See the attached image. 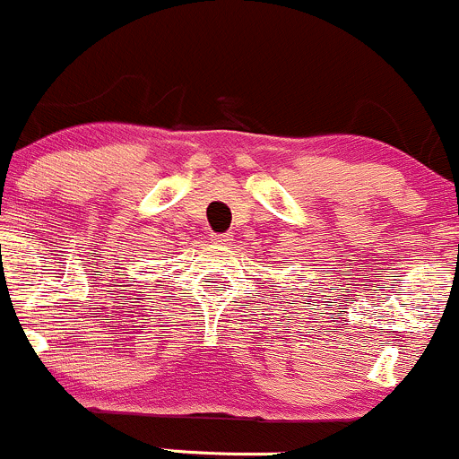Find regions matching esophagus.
Wrapping results in <instances>:
<instances>
[{
	"instance_id": "34e87169",
	"label": "esophagus",
	"mask_w": 459,
	"mask_h": 459,
	"mask_svg": "<svg viewBox=\"0 0 459 459\" xmlns=\"http://www.w3.org/2000/svg\"><path fill=\"white\" fill-rule=\"evenodd\" d=\"M212 241H213V244H229L230 235H226V233H215V235H212Z\"/></svg>"
}]
</instances>
